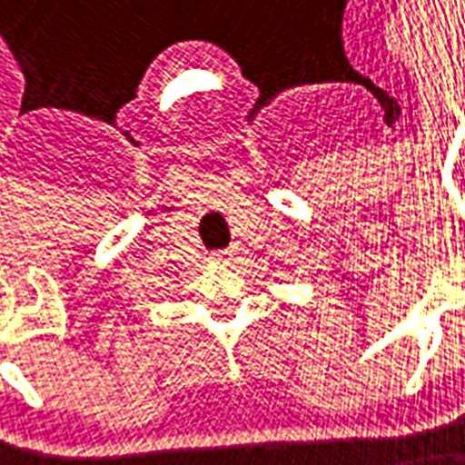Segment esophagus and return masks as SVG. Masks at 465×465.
<instances>
[{
  "label": "esophagus",
  "instance_id": "1",
  "mask_svg": "<svg viewBox=\"0 0 465 465\" xmlns=\"http://www.w3.org/2000/svg\"><path fill=\"white\" fill-rule=\"evenodd\" d=\"M213 258H215V262H232L233 250H221V252H215Z\"/></svg>",
  "mask_w": 465,
  "mask_h": 465
}]
</instances>
